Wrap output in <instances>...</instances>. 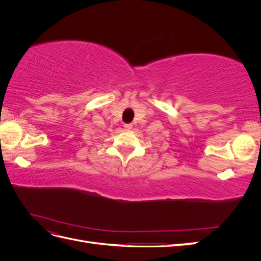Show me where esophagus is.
Returning <instances> with one entry per match:
<instances>
[{"label":"esophagus","instance_id":"esophagus-1","mask_svg":"<svg viewBox=\"0 0 261 261\" xmlns=\"http://www.w3.org/2000/svg\"><path fill=\"white\" fill-rule=\"evenodd\" d=\"M124 128L125 129H132L133 128V124H124Z\"/></svg>","mask_w":261,"mask_h":261}]
</instances>
